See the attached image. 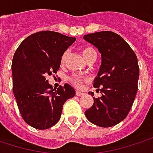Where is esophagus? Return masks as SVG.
<instances>
[{"mask_svg": "<svg viewBox=\"0 0 153 153\" xmlns=\"http://www.w3.org/2000/svg\"><path fill=\"white\" fill-rule=\"evenodd\" d=\"M76 95L77 96H82V95L85 94V93L84 92H81V91H76Z\"/></svg>", "mask_w": 153, "mask_h": 153, "instance_id": "esophagus-1", "label": "esophagus"}]
</instances>
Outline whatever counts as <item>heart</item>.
I'll return each instance as SVG.
<instances>
[{"label": "heart", "mask_w": 153, "mask_h": 153, "mask_svg": "<svg viewBox=\"0 0 153 153\" xmlns=\"http://www.w3.org/2000/svg\"><path fill=\"white\" fill-rule=\"evenodd\" d=\"M81 53L83 55V57L85 59L86 61H89L90 59H96V56H97V53L95 49L91 47V46H85L82 48L81 49ZM68 56V51H65L61 56V59H60V61L62 64H64L67 60ZM68 80L69 82L72 84L73 85H74L77 88H80L82 87L83 85V83L85 82V79L82 78V77L77 76V75H73V76L69 77L68 78Z\"/></svg>", "instance_id": "b5f03b06"}]
</instances>
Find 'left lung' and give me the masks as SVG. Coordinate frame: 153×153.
<instances>
[{
	"label": "left lung",
	"mask_w": 153,
	"mask_h": 153,
	"mask_svg": "<svg viewBox=\"0 0 153 153\" xmlns=\"http://www.w3.org/2000/svg\"><path fill=\"white\" fill-rule=\"evenodd\" d=\"M101 53L102 62L94 87L101 97L94 98L85 112L87 120L101 127L113 126L126 118L138 91V58L128 43L116 33L97 32L84 35ZM101 88H100L99 87ZM94 96V93H89Z\"/></svg>",
	"instance_id": "8db88e82"
}]
</instances>
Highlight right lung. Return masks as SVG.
<instances>
[{
	"label": "right lung",
	"instance_id": "add662e5",
	"mask_svg": "<svg viewBox=\"0 0 153 153\" xmlns=\"http://www.w3.org/2000/svg\"><path fill=\"white\" fill-rule=\"evenodd\" d=\"M75 38L53 31L29 35L20 44L12 61L13 93L24 121L45 130L59 120L63 105L75 94L71 85L57 89L47 77L56 74L63 53Z\"/></svg>",
	"mask_w": 153,
	"mask_h": 153
}]
</instances>
